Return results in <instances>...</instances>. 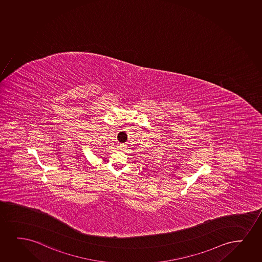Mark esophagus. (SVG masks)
Listing matches in <instances>:
<instances>
[{
    "mask_svg": "<svg viewBox=\"0 0 262 262\" xmlns=\"http://www.w3.org/2000/svg\"><path fill=\"white\" fill-rule=\"evenodd\" d=\"M126 145L125 143H121V144H119V149H121V150H124V149H126Z\"/></svg>",
    "mask_w": 262,
    "mask_h": 262,
    "instance_id": "1",
    "label": "esophagus"
}]
</instances>
